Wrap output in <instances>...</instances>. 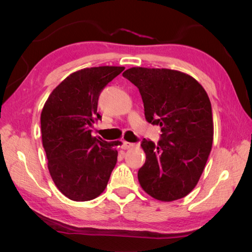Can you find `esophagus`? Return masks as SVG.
<instances>
[{"instance_id": "1", "label": "esophagus", "mask_w": 252, "mask_h": 252, "mask_svg": "<svg viewBox=\"0 0 252 252\" xmlns=\"http://www.w3.org/2000/svg\"><path fill=\"white\" fill-rule=\"evenodd\" d=\"M133 146H134V144L133 143H129V142H123L122 143V148L123 149H129V148H132Z\"/></svg>"}]
</instances>
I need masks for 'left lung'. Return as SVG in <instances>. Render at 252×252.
Returning <instances> with one entry per match:
<instances>
[{
    "instance_id": "1",
    "label": "left lung",
    "mask_w": 252,
    "mask_h": 252,
    "mask_svg": "<svg viewBox=\"0 0 252 252\" xmlns=\"http://www.w3.org/2000/svg\"><path fill=\"white\" fill-rule=\"evenodd\" d=\"M138 89L147 122L161 127L157 144L144 138L146 161L137 178L161 201L183 198L199 181L213 141L210 99L196 80L171 69L133 67L122 73Z\"/></svg>"
}]
</instances>
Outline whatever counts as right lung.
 <instances>
[{
    "instance_id": "obj_1",
    "label": "right lung",
    "mask_w": 252,
    "mask_h": 252,
    "mask_svg": "<svg viewBox=\"0 0 252 252\" xmlns=\"http://www.w3.org/2000/svg\"><path fill=\"white\" fill-rule=\"evenodd\" d=\"M125 67L101 66L71 73L54 89L41 112L42 143L57 189L69 199L88 201L106 189L117 163V146L92 136L99 94Z\"/></svg>"
}]
</instances>
